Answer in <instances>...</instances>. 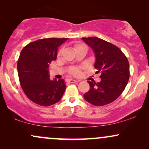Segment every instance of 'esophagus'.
<instances>
[{"mask_svg": "<svg viewBox=\"0 0 149 149\" xmlns=\"http://www.w3.org/2000/svg\"><path fill=\"white\" fill-rule=\"evenodd\" d=\"M66 82L69 83H77V80H73V79H67L66 80Z\"/></svg>", "mask_w": 149, "mask_h": 149, "instance_id": "obj_1", "label": "esophagus"}]
</instances>
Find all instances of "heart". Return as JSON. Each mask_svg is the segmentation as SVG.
Returning <instances> with one entry per match:
<instances>
[{
  "instance_id": "b5f03b06",
  "label": "heart",
  "mask_w": 149,
  "mask_h": 149,
  "mask_svg": "<svg viewBox=\"0 0 149 149\" xmlns=\"http://www.w3.org/2000/svg\"><path fill=\"white\" fill-rule=\"evenodd\" d=\"M83 45H83V44H77V45H75V49L78 48V47H80V46H83ZM70 73H71L73 76H79L80 73V69L79 68H73V69H71V72Z\"/></svg>"
}]
</instances>
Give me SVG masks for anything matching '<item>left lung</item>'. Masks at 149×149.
I'll use <instances>...</instances> for the list:
<instances>
[{
	"label": "left lung",
	"mask_w": 149,
	"mask_h": 149,
	"mask_svg": "<svg viewBox=\"0 0 149 149\" xmlns=\"http://www.w3.org/2000/svg\"><path fill=\"white\" fill-rule=\"evenodd\" d=\"M92 49L96 61L95 68L101 72V81H89L90 90L85 100L95 106H104L115 101L124 91L130 77L129 62L117 46L97 37L82 38Z\"/></svg>",
	"instance_id": "1"
}]
</instances>
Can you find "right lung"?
Here are the masks:
<instances>
[{
  "instance_id": "add662e5",
  "label": "right lung",
  "mask_w": 149,
  "mask_h": 149,
  "mask_svg": "<svg viewBox=\"0 0 149 149\" xmlns=\"http://www.w3.org/2000/svg\"><path fill=\"white\" fill-rule=\"evenodd\" d=\"M67 40L40 39L22 49L17 61L19 79L25 95L34 103L48 107L59 102L64 95V79L51 80L48 68L57 59L59 46Z\"/></svg>"
}]
</instances>
